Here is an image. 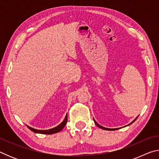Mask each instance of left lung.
Here are the masks:
<instances>
[{
  "label": "left lung",
  "mask_w": 159,
  "mask_h": 159,
  "mask_svg": "<svg viewBox=\"0 0 159 159\" xmlns=\"http://www.w3.org/2000/svg\"><path fill=\"white\" fill-rule=\"evenodd\" d=\"M138 117H137L136 118H135V119H134V120H133V121H132L130 123H129V124L128 125H125V126H128V125H130V124H132V123H133V122H134V121H135V120L137 119V118H138ZM93 120H94V122H95V124L97 125H98V127L99 128H102V129H104V130H118V128H104V127H103V126H102V125H99L98 124V123H97L96 121H95V119H94V118H93Z\"/></svg>",
  "instance_id": "left-lung-1"
}]
</instances>
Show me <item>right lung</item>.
<instances>
[{
    "instance_id": "add662e5",
    "label": "right lung",
    "mask_w": 159,
    "mask_h": 159,
    "mask_svg": "<svg viewBox=\"0 0 159 159\" xmlns=\"http://www.w3.org/2000/svg\"><path fill=\"white\" fill-rule=\"evenodd\" d=\"M66 122H67V114L66 115L65 118H64V120L60 123V125H58L57 126H56V127L53 128L49 129V130H37V129L29 127V126H28V125H26V126H27L29 129H30L32 132H34V133H35L51 134L57 133H59V132H60L64 128V126H65V125L66 124Z\"/></svg>"
}]
</instances>
